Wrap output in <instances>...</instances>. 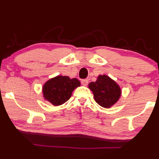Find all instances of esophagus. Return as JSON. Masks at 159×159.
<instances>
[{
  "label": "esophagus",
  "instance_id": "1",
  "mask_svg": "<svg viewBox=\"0 0 159 159\" xmlns=\"http://www.w3.org/2000/svg\"><path fill=\"white\" fill-rule=\"evenodd\" d=\"M81 84L84 86H86L88 84V79H83L81 80Z\"/></svg>",
  "mask_w": 159,
  "mask_h": 159
}]
</instances>
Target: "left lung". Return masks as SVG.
I'll list each match as a JSON object with an SVG mask.
<instances>
[{
  "label": "left lung",
  "mask_w": 159,
  "mask_h": 159,
  "mask_svg": "<svg viewBox=\"0 0 159 159\" xmlns=\"http://www.w3.org/2000/svg\"><path fill=\"white\" fill-rule=\"evenodd\" d=\"M88 87L93 93L95 102L104 108H110L116 103L121 95L119 85L107 75H99Z\"/></svg>",
  "instance_id": "8db88e82"
}]
</instances>
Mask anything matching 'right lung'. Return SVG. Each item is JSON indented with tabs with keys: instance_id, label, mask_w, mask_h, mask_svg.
<instances>
[{
	"instance_id": "right-lung-1",
	"label": "right lung",
	"mask_w": 159,
	"mask_h": 159,
	"mask_svg": "<svg viewBox=\"0 0 159 159\" xmlns=\"http://www.w3.org/2000/svg\"><path fill=\"white\" fill-rule=\"evenodd\" d=\"M80 85L77 79H71L69 76H57L45 83L43 94L45 99L54 106L61 105L69 100L75 88Z\"/></svg>"
}]
</instances>
